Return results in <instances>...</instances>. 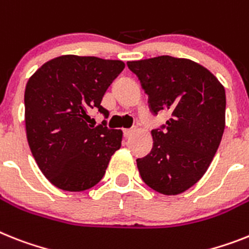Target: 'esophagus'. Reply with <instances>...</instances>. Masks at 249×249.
Masks as SVG:
<instances>
[{
    "mask_svg": "<svg viewBox=\"0 0 249 249\" xmlns=\"http://www.w3.org/2000/svg\"><path fill=\"white\" fill-rule=\"evenodd\" d=\"M134 131H135L134 129L130 128V129H124V130H123V133H124L125 138H129L131 134H133V133H134Z\"/></svg>",
    "mask_w": 249,
    "mask_h": 249,
    "instance_id": "1",
    "label": "esophagus"
}]
</instances>
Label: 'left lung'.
<instances>
[{
  "instance_id": "left-lung-1",
  "label": "left lung",
  "mask_w": 249,
  "mask_h": 249,
  "mask_svg": "<svg viewBox=\"0 0 249 249\" xmlns=\"http://www.w3.org/2000/svg\"><path fill=\"white\" fill-rule=\"evenodd\" d=\"M141 79L152 111H168L163 131L153 130V149L137 166L144 182L178 195L208 171L225 129V89L208 68L170 55L128 62Z\"/></svg>"
}]
</instances>
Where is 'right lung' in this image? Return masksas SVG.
Returning a JSON list of instances; mask_svg holds the SVG:
<instances>
[{
    "label": "right lung",
    "mask_w": 249,
    "mask_h": 249,
    "mask_svg": "<svg viewBox=\"0 0 249 249\" xmlns=\"http://www.w3.org/2000/svg\"><path fill=\"white\" fill-rule=\"evenodd\" d=\"M121 60L73 54L48 60L25 89L29 147L43 175L64 191H85L99 183L110 158L121 147L123 131L95 126L106 89L124 70Z\"/></svg>",
    "instance_id": "right-lung-1"
}]
</instances>
